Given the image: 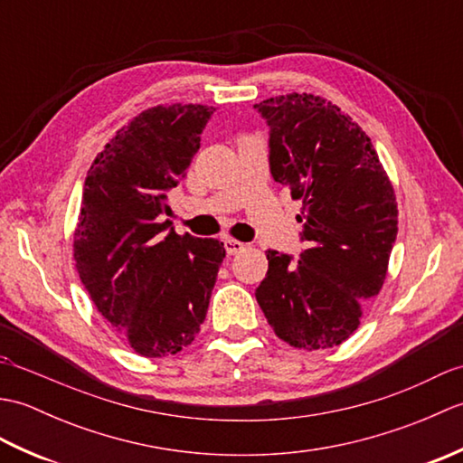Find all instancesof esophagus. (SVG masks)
<instances>
[{
  "instance_id": "1",
  "label": "esophagus",
  "mask_w": 463,
  "mask_h": 463,
  "mask_svg": "<svg viewBox=\"0 0 463 463\" xmlns=\"http://www.w3.org/2000/svg\"><path fill=\"white\" fill-rule=\"evenodd\" d=\"M224 249H226V254H239L244 250V244L241 241H234V239H226L224 241Z\"/></svg>"
}]
</instances>
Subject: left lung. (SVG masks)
I'll return each mask as SVG.
<instances>
[{
    "label": "left lung",
    "mask_w": 463,
    "mask_h": 463,
    "mask_svg": "<svg viewBox=\"0 0 463 463\" xmlns=\"http://www.w3.org/2000/svg\"><path fill=\"white\" fill-rule=\"evenodd\" d=\"M254 109L270 127L272 179L302 201L300 241L307 242L297 262L267 250L257 302L290 346H338L386 279L398 234L394 189L370 137L340 107L290 93Z\"/></svg>",
    "instance_id": "1"
}]
</instances>
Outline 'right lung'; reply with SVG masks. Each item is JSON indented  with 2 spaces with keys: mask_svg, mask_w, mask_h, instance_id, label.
I'll list each match as a JSON object with an SVG mask.
<instances>
[{
  "mask_svg": "<svg viewBox=\"0 0 463 463\" xmlns=\"http://www.w3.org/2000/svg\"><path fill=\"white\" fill-rule=\"evenodd\" d=\"M214 107L159 105L117 131L87 171L73 257L101 317L145 358L194 340L224 244L176 234L169 194L184 179Z\"/></svg>",
  "mask_w": 463,
  "mask_h": 463,
  "instance_id": "1",
  "label": "right lung"
}]
</instances>
